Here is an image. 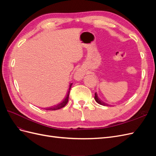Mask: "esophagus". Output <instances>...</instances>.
Instances as JSON below:
<instances>
[{
	"instance_id": "34e87169",
	"label": "esophagus",
	"mask_w": 156,
	"mask_h": 156,
	"mask_svg": "<svg viewBox=\"0 0 156 156\" xmlns=\"http://www.w3.org/2000/svg\"><path fill=\"white\" fill-rule=\"evenodd\" d=\"M84 77V74L82 72V71L81 70H77L76 72H75V74H74V78L75 80H77V81H80V80H81Z\"/></svg>"
}]
</instances>
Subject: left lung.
Wrapping results in <instances>:
<instances>
[{
    "mask_svg": "<svg viewBox=\"0 0 156 156\" xmlns=\"http://www.w3.org/2000/svg\"><path fill=\"white\" fill-rule=\"evenodd\" d=\"M94 99H95L96 101L98 103H99V104H100V105H104V106H108V105L109 106V105H108V104H107V103H104L103 101H101L100 98H98V94H97L96 92L95 93V96H94Z\"/></svg>",
    "mask_w": 156,
    "mask_h": 156,
    "instance_id": "left-lung-1",
    "label": "left lung"
}]
</instances>
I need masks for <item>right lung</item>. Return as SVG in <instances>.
<instances>
[{
    "label": "right lung",
    "mask_w": 156,
    "mask_h": 156,
    "mask_svg": "<svg viewBox=\"0 0 156 156\" xmlns=\"http://www.w3.org/2000/svg\"><path fill=\"white\" fill-rule=\"evenodd\" d=\"M72 83H71L70 85H69V90H68V94H67V95H66V97L65 98V99H64V100L62 102H61L60 103H59V104H58V105H55L54 107H50V108H46V110H49V111H55V110H58V109H60V108H61L64 107L66 105L68 101L69 92H70L71 88H72Z\"/></svg>",
    "instance_id": "obj_1"
}]
</instances>
